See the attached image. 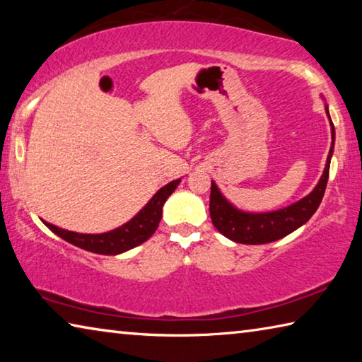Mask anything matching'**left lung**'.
Returning a JSON list of instances; mask_svg holds the SVG:
<instances>
[{
	"label": "left lung",
	"mask_w": 362,
	"mask_h": 362,
	"mask_svg": "<svg viewBox=\"0 0 362 362\" xmlns=\"http://www.w3.org/2000/svg\"><path fill=\"white\" fill-rule=\"evenodd\" d=\"M327 116L329 108L326 107ZM330 127H332V144H330L326 169L321 175L320 182L315 187L313 192L298 203L289 207H284L281 211L267 212V214H247L238 211L226 201L222 193L218 192L216 183H211V203L209 212L212 223L216 228L222 233L223 236L230 238L231 241L241 244H267L281 240L302 226L305 222H308L310 217L320 207L324 192H326L327 180H329V166L330 156L334 153V140H335V129L330 119Z\"/></svg>",
	"instance_id": "left-lung-1"
}]
</instances>
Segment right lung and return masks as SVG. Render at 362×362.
Returning <instances> with one entry per match:
<instances>
[{"mask_svg":"<svg viewBox=\"0 0 362 362\" xmlns=\"http://www.w3.org/2000/svg\"><path fill=\"white\" fill-rule=\"evenodd\" d=\"M179 183L180 179L168 183L166 187H163L155 196H153L148 201V204H146L132 220L119 226V228L108 233H102V235H83V233L62 230L59 228V226L47 222H45V225L66 243L75 244V246L84 250H89V252L103 255H116L126 252V250L145 243L153 233L156 231L159 220L163 217V206L166 203L169 196L174 193V189Z\"/></svg>","mask_w":362,"mask_h":362,"instance_id":"add662e5","label":"right lung"}]
</instances>
